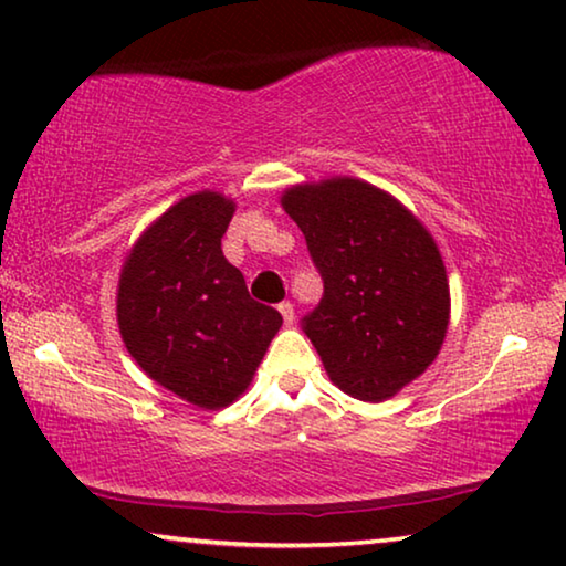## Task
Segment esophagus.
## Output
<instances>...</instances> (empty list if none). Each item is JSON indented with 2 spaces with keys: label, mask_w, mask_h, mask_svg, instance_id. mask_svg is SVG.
<instances>
[{
  "label": "esophagus",
  "mask_w": 566,
  "mask_h": 566,
  "mask_svg": "<svg viewBox=\"0 0 566 566\" xmlns=\"http://www.w3.org/2000/svg\"><path fill=\"white\" fill-rule=\"evenodd\" d=\"M277 312H281L283 322L289 324V327H291L293 322H296V312H293V304H291V301H283V304H277Z\"/></svg>",
  "instance_id": "obj_1"
}]
</instances>
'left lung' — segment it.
Returning a JSON list of instances; mask_svg holds the SVG:
<instances>
[{"instance_id": "obj_1", "label": "left lung", "mask_w": 566, "mask_h": 566, "mask_svg": "<svg viewBox=\"0 0 566 566\" xmlns=\"http://www.w3.org/2000/svg\"><path fill=\"white\" fill-rule=\"evenodd\" d=\"M281 206L324 281L304 332L329 381L360 401L399 394L438 358L451 319L436 239L397 198L355 177L293 185Z\"/></svg>"}]
</instances>
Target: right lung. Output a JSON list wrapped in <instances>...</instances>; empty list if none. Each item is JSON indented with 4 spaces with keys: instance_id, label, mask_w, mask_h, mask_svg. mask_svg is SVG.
<instances>
[{
    "instance_id": "1",
    "label": "right lung",
    "mask_w": 566,
    "mask_h": 566,
    "mask_svg": "<svg viewBox=\"0 0 566 566\" xmlns=\"http://www.w3.org/2000/svg\"><path fill=\"white\" fill-rule=\"evenodd\" d=\"M237 203L200 190L142 231L120 268L118 329L151 381L200 409L244 394L283 316L252 301L244 275L223 258Z\"/></svg>"
}]
</instances>
